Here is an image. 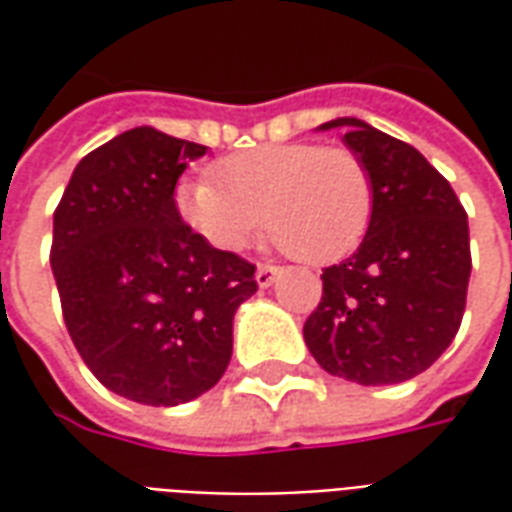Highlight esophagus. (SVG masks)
Instances as JSON below:
<instances>
[{"label":"esophagus","instance_id":"34e87169","mask_svg":"<svg viewBox=\"0 0 512 512\" xmlns=\"http://www.w3.org/2000/svg\"><path fill=\"white\" fill-rule=\"evenodd\" d=\"M255 279H257V285H260V288H268V285H271V282L277 279V268H274V266H257Z\"/></svg>","mask_w":512,"mask_h":512}]
</instances>
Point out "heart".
<instances>
[{"label":"heart","instance_id":"1","mask_svg":"<svg viewBox=\"0 0 512 512\" xmlns=\"http://www.w3.org/2000/svg\"><path fill=\"white\" fill-rule=\"evenodd\" d=\"M211 175L183 180L175 205L219 252L244 249L263 224L296 260L326 266L351 255L373 219L370 167L345 145H263L219 158Z\"/></svg>","mask_w":512,"mask_h":512}]
</instances>
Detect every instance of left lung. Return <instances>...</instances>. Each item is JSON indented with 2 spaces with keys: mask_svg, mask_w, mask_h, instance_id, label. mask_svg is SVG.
I'll return each mask as SVG.
<instances>
[{
  "mask_svg": "<svg viewBox=\"0 0 512 512\" xmlns=\"http://www.w3.org/2000/svg\"><path fill=\"white\" fill-rule=\"evenodd\" d=\"M321 128H345V145L370 167L376 202L359 249L323 268L304 343L332 376L400 384L428 370L461 329L472 274L466 211L417 147L356 117Z\"/></svg>",
  "mask_w": 512,
  "mask_h": 512,
  "instance_id": "1",
  "label": "left lung"
}]
</instances>
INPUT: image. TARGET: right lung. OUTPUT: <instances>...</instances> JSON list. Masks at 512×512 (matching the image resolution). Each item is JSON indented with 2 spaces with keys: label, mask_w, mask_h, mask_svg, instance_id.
<instances>
[{
  "label": "right lung",
  "mask_w": 512,
  "mask_h": 512,
  "mask_svg": "<svg viewBox=\"0 0 512 512\" xmlns=\"http://www.w3.org/2000/svg\"><path fill=\"white\" fill-rule=\"evenodd\" d=\"M205 145L142 126L79 161L54 211L62 318L93 376L145 406L208 392L233 356L255 266L191 233L175 183Z\"/></svg>",
  "instance_id": "1"
}]
</instances>
